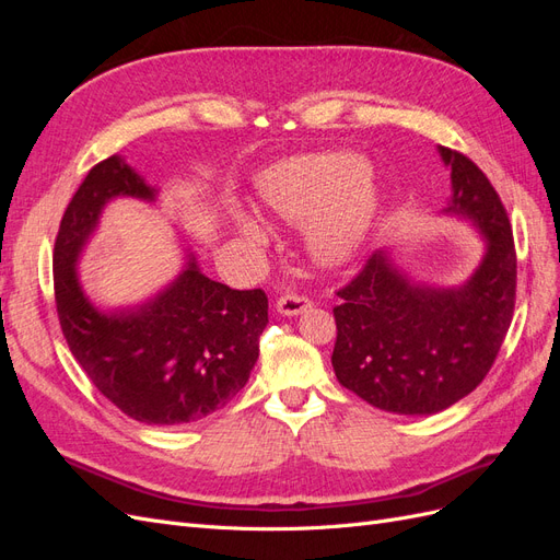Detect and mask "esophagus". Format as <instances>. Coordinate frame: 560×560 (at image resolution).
Returning <instances> with one entry per match:
<instances>
[{
	"instance_id": "esophagus-1",
	"label": "esophagus",
	"mask_w": 560,
	"mask_h": 560,
	"mask_svg": "<svg viewBox=\"0 0 560 560\" xmlns=\"http://www.w3.org/2000/svg\"><path fill=\"white\" fill-rule=\"evenodd\" d=\"M311 308V299L306 296H296V294H284L276 301V311L284 317H294L301 315L303 311Z\"/></svg>"
}]
</instances>
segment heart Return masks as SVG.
Segmentation results:
<instances>
[{"label":"heart","instance_id":"obj_1","mask_svg":"<svg viewBox=\"0 0 560 560\" xmlns=\"http://www.w3.org/2000/svg\"><path fill=\"white\" fill-rule=\"evenodd\" d=\"M259 200L284 222L308 224V254L325 268L343 266L354 257L378 212V189L369 163L348 151L280 161L259 184ZM229 219L243 243H266L268 229L254 212L231 206Z\"/></svg>","mask_w":560,"mask_h":560}]
</instances>
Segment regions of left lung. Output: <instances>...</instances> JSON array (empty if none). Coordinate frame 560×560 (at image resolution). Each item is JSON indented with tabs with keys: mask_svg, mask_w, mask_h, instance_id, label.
Returning <instances> with one entry per match:
<instances>
[{
	"mask_svg": "<svg viewBox=\"0 0 560 560\" xmlns=\"http://www.w3.org/2000/svg\"><path fill=\"white\" fill-rule=\"evenodd\" d=\"M436 151L451 171V198L439 214L479 231V264L444 287L416 280L383 247L334 308L338 383L399 416H432L469 395L493 366L514 315L516 252L500 196L467 156Z\"/></svg>",
	"mask_w": 560,
	"mask_h": 560,
	"instance_id": "1",
	"label": "left lung"
}]
</instances>
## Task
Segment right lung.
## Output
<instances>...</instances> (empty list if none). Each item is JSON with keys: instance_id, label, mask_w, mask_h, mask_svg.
<instances>
[{"instance_id": "add662e5", "label": "right lung", "mask_w": 560, "mask_h": 560, "mask_svg": "<svg viewBox=\"0 0 560 560\" xmlns=\"http://www.w3.org/2000/svg\"><path fill=\"white\" fill-rule=\"evenodd\" d=\"M161 189L124 156L97 163L67 206L54 254L60 327L93 385L132 420L182 428L226 406L245 387L268 325L261 290H231L186 254L179 273L128 306H100L79 264L116 198L156 206Z\"/></svg>"}]
</instances>
